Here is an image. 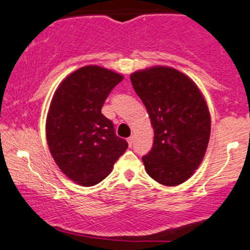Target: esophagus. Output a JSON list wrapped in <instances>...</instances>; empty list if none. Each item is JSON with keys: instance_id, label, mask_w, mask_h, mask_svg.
<instances>
[{"instance_id": "34e87169", "label": "esophagus", "mask_w": 250, "mask_h": 250, "mask_svg": "<svg viewBox=\"0 0 250 250\" xmlns=\"http://www.w3.org/2000/svg\"><path fill=\"white\" fill-rule=\"evenodd\" d=\"M134 136H130V137H128V144H129V146H133V143H134Z\"/></svg>"}]
</instances>
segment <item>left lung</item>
Masks as SVG:
<instances>
[{"label":"left lung","mask_w":250,"mask_h":250,"mask_svg":"<svg viewBox=\"0 0 250 250\" xmlns=\"http://www.w3.org/2000/svg\"><path fill=\"white\" fill-rule=\"evenodd\" d=\"M148 110L154 144L142 161L152 179L167 186L188 180L205 156L211 117L195 83L182 72L157 66L130 76Z\"/></svg>","instance_id":"left-lung-1"}]
</instances>
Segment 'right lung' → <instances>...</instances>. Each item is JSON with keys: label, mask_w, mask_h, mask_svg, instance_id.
Returning <instances> with one entry per match:
<instances>
[{"label": "right lung", "mask_w": 250, "mask_h": 250, "mask_svg": "<svg viewBox=\"0 0 250 250\" xmlns=\"http://www.w3.org/2000/svg\"><path fill=\"white\" fill-rule=\"evenodd\" d=\"M122 79L100 66H85L66 78L53 95L46 119L47 144L59 169L77 184L100 183L128 148L101 113Z\"/></svg>", "instance_id": "1"}]
</instances>
